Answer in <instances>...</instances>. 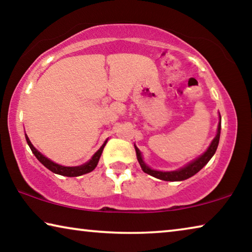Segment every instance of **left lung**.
<instances>
[{
    "label": "left lung",
    "mask_w": 252,
    "mask_h": 252,
    "mask_svg": "<svg viewBox=\"0 0 252 252\" xmlns=\"http://www.w3.org/2000/svg\"><path fill=\"white\" fill-rule=\"evenodd\" d=\"M221 120V117H220ZM220 130H221V121L219 122L218 126V131H217V135L215 136V139L212 140V142L210 144V147L208 148V150L203 153L201 157H199L197 160H194L189 163L188 165H186L185 168H182L178 171H171V172H161V171H156V170H152L149 167H147V164L144 163L141 157V152L138 148L134 146L135 152H136V158H138V161L140 165H141V169L143 170V172H146L150 176L155 177L157 179H160V180H164V181H182L186 180V179L190 178L194 176L195 173L199 172L204 165H206L209 160L211 159L212 156L216 153L217 148H218L219 144V139H220Z\"/></svg>",
    "instance_id": "left-lung-1"
}]
</instances>
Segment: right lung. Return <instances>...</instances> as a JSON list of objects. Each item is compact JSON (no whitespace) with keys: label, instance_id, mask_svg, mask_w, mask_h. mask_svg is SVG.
<instances>
[{"label":"right lung","instance_id":"obj_1","mask_svg":"<svg viewBox=\"0 0 252 252\" xmlns=\"http://www.w3.org/2000/svg\"><path fill=\"white\" fill-rule=\"evenodd\" d=\"M25 139H27V142L29 144L30 149H31L33 155L36 157V159L39 160L42 164L44 165L45 168H48L50 171H52L54 173L57 174H61V176H65V177H79V176H82V174H85V173H89L93 171V170L95 169L97 162H99V159L101 157V153L102 151H103L104 149V146L106 141L103 143V146H102L99 150H97L94 156L92 157V159L88 162V163H85L83 165H80V167H63V165H60V164H57L54 163V162H52L51 160H49L48 158H45L43 155H41V153L36 150L35 148L33 147V144L31 143V141H30L28 135L25 134Z\"/></svg>","mask_w":252,"mask_h":252}]
</instances>
